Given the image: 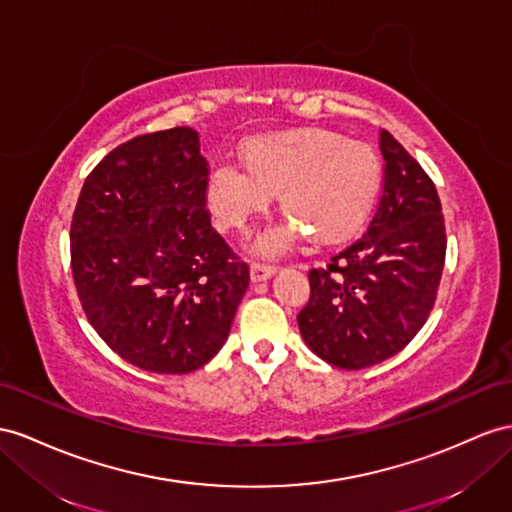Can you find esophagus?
Segmentation results:
<instances>
[{
	"label": "esophagus",
	"instance_id": "1",
	"mask_svg": "<svg viewBox=\"0 0 512 512\" xmlns=\"http://www.w3.org/2000/svg\"><path fill=\"white\" fill-rule=\"evenodd\" d=\"M274 272H277V268H274V266H266V264H253V266H251V281H253V283L268 281Z\"/></svg>",
	"mask_w": 512,
	"mask_h": 512
}]
</instances>
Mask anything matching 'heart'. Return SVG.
<instances>
[{
    "label": "heart",
    "instance_id": "obj_1",
    "mask_svg": "<svg viewBox=\"0 0 512 512\" xmlns=\"http://www.w3.org/2000/svg\"><path fill=\"white\" fill-rule=\"evenodd\" d=\"M246 168L220 160L207 179V205L220 229L244 231L281 194L285 222L255 240V253L279 257L309 233L331 246L355 235L374 205L381 162L370 144L329 129L253 138Z\"/></svg>",
    "mask_w": 512,
    "mask_h": 512
}]
</instances>
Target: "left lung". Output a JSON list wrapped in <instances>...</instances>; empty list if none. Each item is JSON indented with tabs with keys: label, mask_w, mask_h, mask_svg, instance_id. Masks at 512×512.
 Instances as JSON below:
<instances>
[{
	"label": "left lung",
	"mask_w": 512,
	"mask_h": 512,
	"mask_svg": "<svg viewBox=\"0 0 512 512\" xmlns=\"http://www.w3.org/2000/svg\"><path fill=\"white\" fill-rule=\"evenodd\" d=\"M381 201L361 238L309 270L311 296L298 313L305 344L342 370H361L400 352L435 305L445 225L435 183L415 157L381 131Z\"/></svg>",
	"instance_id": "obj_1"
}]
</instances>
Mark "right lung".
Wrapping results in <instances>:
<instances>
[{"mask_svg": "<svg viewBox=\"0 0 512 512\" xmlns=\"http://www.w3.org/2000/svg\"><path fill=\"white\" fill-rule=\"evenodd\" d=\"M199 134L123 142L84 181L71 268L88 322L116 355L155 374L203 368L227 342L248 266L209 222Z\"/></svg>", "mask_w": 512, "mask_h": 512, "instance_id": "1", "label": "right lung"}]
</instances>
